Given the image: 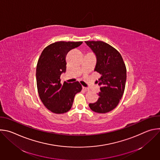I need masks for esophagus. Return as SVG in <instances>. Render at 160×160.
<instances>
[{"label": "esophagus", "instance_id": "esophagus-1", "mask_svg": "<svg viewBox=\"0 0 160 160\" xmlns=\"http://www.w3.org/2000/svg\"><path fill=\"white\" fill-rule=\"evenodd\" d=\"M82 89L83 90H85V91H89V88H87V87H82Z\"/></svg>", "mask_w": 160, "mask_h": 160}]
</instances>
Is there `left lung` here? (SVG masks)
I'll list each match as a JSON object with an SVG mask.
<instances>
[{
  "label": "left lung",
  "mask_w": 160,
  "mask_h": 160,
  "mask_svg": "<svg viewBox=\"0 0 160 160\" xmlns=\"http://www.w3.org/2000/svg\"><path fill=\"white\" fill-rule=\"evenodd\" d=\"M95 53L97 62L94 72L101 75L96 81L100 86L99 99L89 107L93 111L106 113L115 109L124 93L127 69L120 52L102 41H85Z\"/></svg>",
  "instance_id": "obj_1"
}]
</instances>
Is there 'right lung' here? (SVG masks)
<instances>
[{
	"label": "right lung",
	"instance_id": "add662e5",
	"mask_svg": "<svg viewBox=\"0 0 160 160\" xmlns=\"http://www.w3.org/2000/svg\"><path fill=\"white\" fill-rule=\"evenodd\" d=\"M82 42L60 41L45 48L38 60L36 78L39 97L43 105L56 114H62L72 106L75 96L82 89L78 82L61 83L60 76L66 70V56Z\"/></svg>",
	"mask_w": 160,
	"mask_h": 160
}]
</instances>
